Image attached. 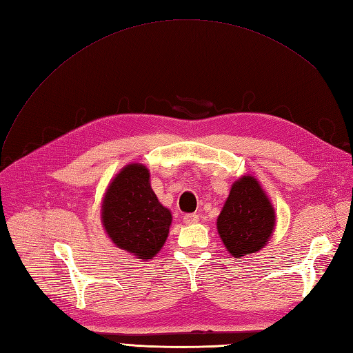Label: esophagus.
Wrapping results in <instances>:
<instances>
[{"label":"esophagus","mask_w":353,"mask_h":353,"mask_svg":"<svg viewBox=\"0 0 353 353\" xmlns=\"http://www.w3.org/2000/svg\"><path fill=\"white\" fill-rule=\"evenodd\" d=\"M184 222L187 225H193V223L199 222V215H196V213H188V215L184 216Z\"/></svg>","instance_id":"1"}]
</instances>
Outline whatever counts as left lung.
<instances>
[{
  "label": "left lung",
  "instance_id": "8db88e82",
  "mask_svg": "<svg viewBox=\"0 0 353 353\" xmlns=\"http://www.w3.org/2000/svg\"><path fill=\"white\" fill-rule=\"evenodd\" d=\"M275 209L261 183L245 174L234 181L216 219L219 237L236 259L258 253L268 244L275 228Z\"/></svg>",
  "mask_w": 353,
  "mask_h": 353
}]
</instances>
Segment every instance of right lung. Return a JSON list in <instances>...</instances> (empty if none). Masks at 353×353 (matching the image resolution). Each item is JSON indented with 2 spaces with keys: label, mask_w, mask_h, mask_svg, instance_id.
Listing matches in <instances>:
<instances>
[{
  "label": "right lung",
  "mask_w": 353,
  "mask_h": 353,
  "mask_svg": "<svg viewBox=\"0 0 353 353\" xmlns=\"http://www.w3.org/2000/svg\"><path fill=\"white\" fill-rule=\"evenodd\" d=\"M101 223L117 249L148 261L163 248L172 213L159 201L150 170L130 163L117 172L101 200Z\"/></svg>",
  "instance_id": "add662e5"
}]
</instances>
